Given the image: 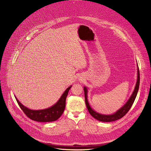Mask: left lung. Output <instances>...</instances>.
Wrapping results in <instances>:
<instances>
[{
  "label": "left lung",
  "instance_id": "left-lung-1",
  "mask_svg": "<svg viewBox=\"0 0 151 151\" xmlns=\"http://www.w3.org/2000/svg\"><path fill=\"white\" fill-rule=\"evenodd\" d=\"M138 67V76H137V81L135 85V88L130 96L129 100L127 101L126 104L119 110L117 111L114 114H110V115H105V114H100L95 111L90 106V105L88 102V89H87L86 87H84V97H85V102L86 105L88 108L90 114L95 119H96L97 120L101 121V122H112L115 121L116 120L119 119L124 117L127 113H128L130 109L131 108L133 102L136 99V97L137 96L138 91L139 89V80H140V77H139V71L138 65H137Z\"/></svg>",
  "mask_w": 151,
  "mask_h": 151
}]
</instances>
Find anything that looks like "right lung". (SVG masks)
Returning a JSON list of instances; mask_svg holds the SVG:
<instances>
[{"mask_svg":"<svg viewBox=\"0 0 151 151\" xmlns=\"http://www.w3.org/2000/svg\"><path fill=\"white\" fill-rule=\"evenodd\" d=\"M71 87V86L68 87V88L65 91V92L63 93L62 96L57 101L56 104H55L51 107L45 109H30L26 107L25 106L22 105L19 102V101L17 99V98L15 96L14 97L18 102L19 107L22 110V111L24 113V114L29 118H30V119L41 122H52L58 120L61 116L63 111H64V109L65 108L66 98Z\"/></svg>","mask_w":151,"mask_h":151,"instance_id":"obj_1","label":"right lung"}]
</instances>
